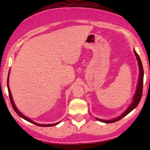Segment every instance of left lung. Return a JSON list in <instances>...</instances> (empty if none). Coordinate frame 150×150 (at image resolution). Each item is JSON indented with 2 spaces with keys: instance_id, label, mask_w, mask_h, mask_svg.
Segmentation results:
<instances>
[{
  "instance_id": "left-lung-1",
  "label": "left lung",
  "mask_w": 150,
  "mask_h": 150,
  "mask_svg": "<svg viewBox=\"0 0 150 150\" xmlns=\"http://www.w3.org/2000/svg\"><path fill=\"white\" fill-rule=\"evenodd\" d=\"M134 53H135L136 58H137V62H138V66H139V78H138V82H137V87H136V91L135 93V95L133 96V98H132V101L131 104L128 106V107L126 108V110H125L124 112H123L119 116H118L117 118H113V119L111 120H104L101 119V118H97V120H99L101 122H104V123H114V122L118 121L123 118V117L128 115L129 113L131 112L134 108L137 107V106L138 105L139 103H140V101L141 99V97H142V87H143V77H144V70H143V67H142V62H141V60L140 58V56H138L136 51L134 50Z\"/></svg>"
}]
</instances>
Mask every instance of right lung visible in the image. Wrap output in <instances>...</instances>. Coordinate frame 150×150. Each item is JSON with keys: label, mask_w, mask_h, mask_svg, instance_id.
<instances>
[{"label": "right lung", "mask_w": 150, "mask_h": 150, "mask_svg": "<svg viewBox=\"0 0 150 150\" xmlns=\"http://www.w3.org/2000/svg\"><path fill=\"white\" fill-rule=\"evenodd\" d=\"M9 74H10V71L9 73H8V93H9V97H10V102H11V104H12V106H13V109L15 110V111L16 112L17 114L19 116H20L21 118H23V119H25L27 120V121L30 122L31 123H33V124L36 125H38V126H41V127H51V126H54V125H58V123H60V122H58V123H53V124H39V123H36V122L33 121L32 120H31L30 118H27V116H25V115H23L22 113L20 112V111L18 109V108H17V106H15V103H14V101H13V97H12V94H11V92H10V87H9Z\"/></svg>", "instance_id": "right-lung-1"}]
</instances>
